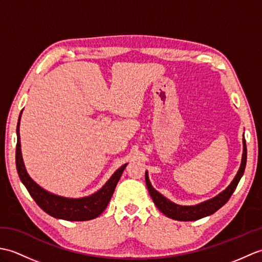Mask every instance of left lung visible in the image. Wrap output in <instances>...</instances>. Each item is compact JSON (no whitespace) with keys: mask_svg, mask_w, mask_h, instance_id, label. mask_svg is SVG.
<instances>
[{"mask_svg":"<svg viewBox=\"0 0 262 262\" xmlns=\"http://www.w3.org/2000/svg\"><path fill=\"white\" fill-rule=\"evenodd\" d=\"M246 164H247V144H246V138H243L242 162H241L240 169H238L237 173L234 178V180H233L231 182V185L227 187L223 192H221L219 196H216L213 199L207 200V202H204L196 206H180V205L173 204L172 202H170L169 199L163 197L159 191L155 190V189L152 187L151 182L148 180L147 173H145V181H146L148 192L151 194L154 204L157 205L159 210L162 211L165 216H168L170 219H173L177 221H197L199 219H203L205 216L214 214L216 210H219L222 206H224L227 202H229L232 193L235 190L238 181H240L241 177L244 173Z\"/></svg>","mask_w":262,"mask_h":262,"instance_id":"8db88e82","label":"left lung"}]
</instances>
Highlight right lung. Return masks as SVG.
<instances>
[{
	"label": "right lung",
	"instance_id": "right-lung-1",
	"mask_svg": "<svg viewBox=\"0 0 262 262\" xmlns=\"http://www.w3.org/2000/svg\"><path fill=\"white\" fill-rule=\"evenodd\" d=\"M21 117V114H20ZM20 117L16 126V135H18V142H16L15 148V164L16 171L20 177V180L24 183L27 190L29 191L30 196L37 203V205L48 215L56 219L65 221H89L98 217L107 207L111 196L115 191V188L118 183L122 171L125 170L126 165L124 164L117 170L113 177L110 178L108 182L100 189L96 193L89 197L79 198V199H70L65 197L56 196L39 187L33 181L29 174L27 173L24 160H22L21 148H20V136H19V125Z\"/></svg>",
	"mask_w": 262,
	"mask_h": 262
}]
</instances>
